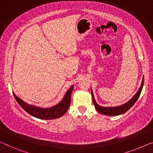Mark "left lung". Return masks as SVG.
I'll list each match as a JSON object with an SVG mask.
<instances>
[{
  "mask_svg": "<svg viewBox=\"0 0 153 153\" xmlns=\"http://www.w3.org/2000/svg\"><path fill=\"white\" fill-rule=\"evenodd\" d=\"M143 85H144V78L142 80V83L141 85L140 88L139 90L136 94L133 96V97L131 98V99L127 102L125 104L123 105H121V106L119 107H100L98 105L97 103L96 102V100L94 99V96L93 92L91 91V96H92L93 98V103L96 109L97 110L98 112L100 113V114L106 115V116H117V115H120L124 114V113L128 111L129 109H131L133 105L136 102V101L137 100L138 98H139L141 91H142Z\"/></svg>",
  "mask_w": 153,
  "mask_h": 153,
  "instance_id": "obj_1",
  "label": "left lung"
}]
</instances>
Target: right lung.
<instances>
[{"label": "right lung", "mask_w": 153, "mask_h": 153, "mask_svg": "<svg viewBox=\"0 0 153 153\" xmlns=\"http://www.w3.org/2000/svg\"><path fill=\"white\" fill-rule=\"evenodd\" d=\"M72 90H73V86H72L67 91L62 102L55 106L48 109H42V108L32 106L24 102L20 98L17 97L14 94L13 96L20 107L32 116L43 120H52L62 116L69 109Z\"/></svg>", "instance_id": "obj_1"}]
</instances>
